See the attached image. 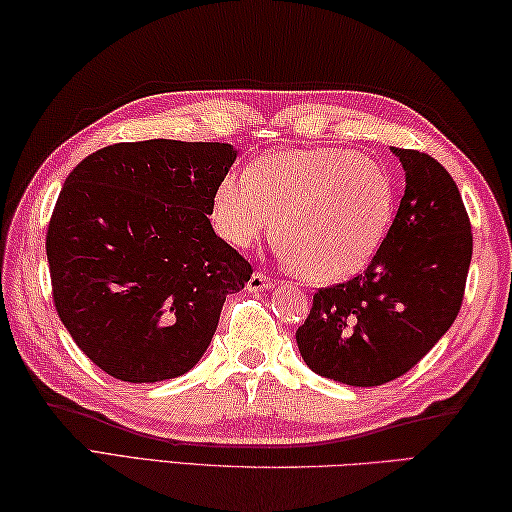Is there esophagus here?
Instances as JSON below:
<instances>
[{
    "label": "esophagus",
    "mask_w": 512,
    "mask_h": 512,
    "mask_svg": "<svg viewBox=\"0 0 512 512\" xmlns=\"http://www.w3.org/2000/svg\"><path fill=\"white\" fill-rule=\"evenodd\" d=\"M271 286H273L271 277H266L264 273H259V271H255L253 275H250V280H248V284H246L248 293H259V291H266V288H271Z\"/></svg>",
    "instance_id": "obj_1"
}]
</instances>
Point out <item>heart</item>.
<instances>
[{
	"instance_id": "obj_1",
	"label": "heart",
	"mask_w": 512,
	"mask_h": 512,
	"mask_svg": "<svg viewBox=\"0 0 512 512\" xmlns=\"http://www.w3.org/2000/svg\"><path fill=\"white\" fill-rule=\"evenodd\" d=\"M396 210L392 176L338 147L284 150L259 159L250 179L226 174L212 194V224L248 250L277 224L282 255L309 282H345L383 246Z\"/></svg>"
}]
</instances>
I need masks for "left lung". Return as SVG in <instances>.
Masks as SVG:
<instances>
[{"mask_svg":"<svg viewBox=\"0 0 512 512\" xmlns=\"http://www.w3.org/2000/svg\"><path fill=\"white\" fill-rule=\"evenodd\" d=\"M405 194L365 273L320 288L295 333L311 371L376 387L410 371L461 309L472 232L457 183L432 156L392 147Z\"/></svg>","mask_w":512,"mask_h":512,"instance_id":"1","label":"left lung"}]
</instances>
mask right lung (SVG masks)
I'll use <instances>...</instances> for the list:
<instances>
[{
    "instance_id": "1",
    "label": "right lung",
    "mask_w": 512,
    "mask_h": 512,
    "mask_svg": "<svg viewBox=\"0 0 512 512\" xmlns=\"http://www.w3.org/2000/svg\"><path fill=\"white\" fill-rule=\"evenodd\" d=\"M228 143L154 138L89 154L55 203L53 302L85 356L125 383L183 376L253 268L210 224Z\"/></svg>"
}]
</instances>
